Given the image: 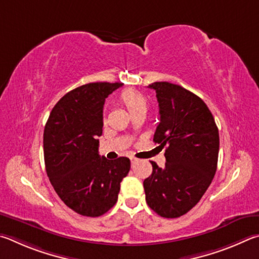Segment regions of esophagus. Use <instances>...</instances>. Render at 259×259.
<instances>
[{
	"mask_svg": "<svg viewBox=\"0 0 259 259\" xmlns=\"http://www.w3.org/2000/svg\"><path fill=\"white\" fill-rule=\"evenodd\" d=\"M130 159H131V162H132V165H134L135 162H138V159H137V158H134V157H131Z\"/></svg>",
	"mask_w": 259,
	"mask_h": 259,
	"instance_id": "34e87169",
	"label": "esophagus"
}]
</instances>
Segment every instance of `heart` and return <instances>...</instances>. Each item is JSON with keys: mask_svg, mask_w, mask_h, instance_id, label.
Instances as JSON below:
<instances>
[{"mask_svg": "<svg viewBox=\"0 0 259 259\" xmlns=\"http://www.w3.org/2000/svg\"><path fill=\"white\" fill-rule=\"evenodd\" d=\"M120 102L128 110L131 116L147 112L149 108V100L142 92L135 89L124 90L119 97Z\"/></svg>", "mask_w": 259, "mask_h": 259, "instance_id": "heart-1", "label": "heart"}]
</instances>
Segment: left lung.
<instances>
[{
  "label": "left lung",
  "instance_id": "1",
  "mask_svg": "<svg viewBox=\"0 0 259 259\" xmlns=\"http://www.w3.org/2000/svg\"><path fill=\"white\" fill-rule=\"evenodd\" d=\"M156 91L160 122L153 141L166 147L165 167L151 161L143 187L148 206L161 217L176 219L192 209L214 179L220 134L207 104L190 91L168 81L148 86Z\"/></svg>",
  "mask_w": 259,
  "mask_h": 259
}]
</instances>
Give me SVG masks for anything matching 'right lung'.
Segmentation results:
<instances>
[{
    "instance_id": "1",
    "label": "right lung",
    "mask_w": 259,
    "mask_h": 259,
    "mask_svg": "<svg viewBox=\"0 0 259 259\" xmlns=\"http://www.w3.org/2000/svg\"><path fill=\"white\" fill-rule=\"evenodd\" d=\"M121 83H90L52 109L43 135L45 168L59 198L77 214L98 217L115 206L131 161L99 156L104 100Z\"/></svg>"
}]
</instances>
